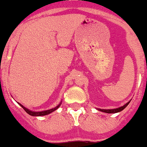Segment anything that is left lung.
Returning <instances> with one entry per match:
<instances>
[{
  "mask_svg": "<svg viewBox=\"0 0 147 147\" xmlns=\"http://www.w3.org/2000/svg\"><path fill=\"white\" fill-rule=\"evenodd\" d=\"M130 101H129L128 102H127L125 105H124L123 106H121L118 107V108H115V109H108V110H105V109H99L98 108V110H100V111L101 112H103V113H119V112L122 111V110H123L128 105V104L129 103Z\"/></svg>",
  "mask_w": 147,
  "mask_h": 147,
  "instance_id": "obj_1",
  "label": "left lung"
}]
</instances>
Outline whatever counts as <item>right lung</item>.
<instances>
[{
	"label": "right lung",
	"mask_w": 147,
	"mask_h": 147,
	"mask_svg": "<svg viewBox=\"0 0 147 147\" xmlns=\"http://www.w3.org/2000/svg\"><path fill=\"white\" fill-rule=\"evenodd\" d=\"M18 104H19V105H20V106L22 107V108L24 109V110H25V111L27 113H28V114L30 115H32V116H44V115H48V114H50V113H52V112L55 111V110H57V109H58L60 105H61V102H60V103L59 104V105H57V107H54V108L50 109V110H45V111H42V112L32 111V110H29V109L26 108V107H24L23 105H21V104L19 103V102H18Z\"/></svg>",
	"instance_id": "1"
}]
</instances>
